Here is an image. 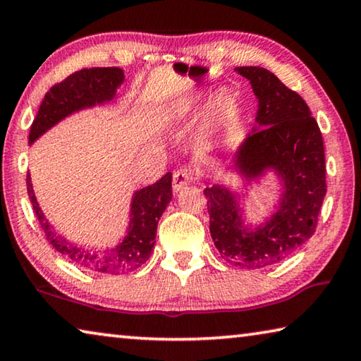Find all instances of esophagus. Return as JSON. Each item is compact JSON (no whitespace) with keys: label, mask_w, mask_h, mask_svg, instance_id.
<instances>
[{"label":"esophagus","mask_w":361,"mask_h":361,"mask_svg":"<svg viewBox=\"0 0 361 361\" xmlns=\"http://www.w3.org/2000/svg\"><path fill=\"white\" fill-rule=\"evenodd\" d=\"M194 181V172L188 167H181L178 170H175L173 173V192L181 191L183 188L191 185Z\"/></svg>","instance_id":"obj_1"}]
</instances>
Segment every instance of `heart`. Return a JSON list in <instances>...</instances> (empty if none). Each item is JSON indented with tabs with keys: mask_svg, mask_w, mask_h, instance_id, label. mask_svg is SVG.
Wrapping results in <instances>:
<instances>
[{
	"mask_svg": "<svg viewBox=\"0 0 361 361\" xmlns=\"http://www.w3.org/2000/svg\"><path fill=\"white\" fill-rule=\"evenodd\" d=\"M204 100H205V97L202 94H195L194 97H191V99L183 103L181 106H178V109H175V111L170 114V119L172 121L181 119L183 116H186L188 113L194 111L195 108H199L200 105H202ZM226 109H228V102H226L223 97H218V99L213 100V103L209 108V113H207V118H205L202 129H200V133H199L200 142H205L207 137L212 133V130L219 124V121L223 119Z\"/></svg>",
	"mask_w": 361,
	"mask_h": 361,
	"instance_id": "b5f03b06",
	"label": "heart"
}]
</instances>
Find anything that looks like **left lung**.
Segmentation results:
<instances>
[{"mask_svg": "<svg viewBox=\"0 0 361 361\" xmlns=\"http://www.w3.org/2000/svg\"><path fill=\"white\" fill-rule=\"evenodd\" d=\"M258 100L256 124L234 152L232 169L242 188L209 185L204 189L210 234L231 264L259 269L277 264L307 242L326 194L325 148L309 106L295 90L261 66H237ZM274 171L283 186L271 216L259 225L245 221L247 188Z\"/></svg>", "mask_w": 361, "mask_h": 361, "instance_id": "obj_1", "label": "left lung"}]
</instances>
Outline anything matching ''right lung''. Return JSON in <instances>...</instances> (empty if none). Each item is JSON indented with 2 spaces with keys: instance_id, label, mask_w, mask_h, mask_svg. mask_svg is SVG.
Segmentation results:
<instances>
[{
  "instance_id": "obj_1",
  "label": "right lung",
  "mask_w": 361,
  "mask_h": 361,
  "mask_svg": "<svg viewBox=\"0 0 361 361\" xmlns=\"http://www.w3.org/2000/svg\"><path fill=\"white\" fill-rule=\"evenodd\" d=\"M124 70L118 66L84 68L54 85L46 94L30 127L28 143L33 145L41 135L71 114L113 102L116 90L124 82ZM27 191L46 239L59 253L90 271L119 276L145 264L151 256L156 243L157 223L172 200V173L169 172L154 185L133 192L126 235L118 245L106 250L78 245L54 231V226L46 219L36 200L30 173L27 175Z\"/></svg>"
}]
</instances>
